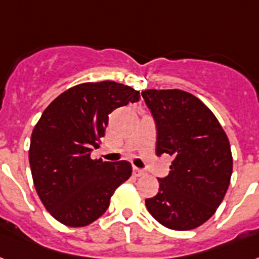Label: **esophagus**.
Returning a JSON list of instances; mask_svg holds the SVG:
<instances>
[{"mask_svg":"<svg viewBox=\"0 0 259 259\" xmlns=\"http://www.w3.org/2000/svg\"><path fill=\"white\" fill-rule=\"evenodd\" d=\"M134 173H135V176H142L143 170L142 169H139V168H136V166H134Z\"/></svg>","mask_w":259,"mask_h":259,"instance_id":"esophagus-1","label":"esophagus"}]
</instances>
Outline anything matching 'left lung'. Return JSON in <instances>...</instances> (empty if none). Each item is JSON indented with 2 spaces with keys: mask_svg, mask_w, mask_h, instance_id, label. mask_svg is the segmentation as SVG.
<instances>
[{
  "mask_svg": "<svg viewBox=\"0 0 259 259\" xmlns=\"http://www.w3.org/2000/svg\"><path fill=\"white\" fill-rule=\"evenodd\" d=\"M142 96L156 123V153L173 157L145 206L168 229H194L214 214L229 188V139L214 114L187 91L145 90Z\"/></svg>",
  "mask_w": 259,
  "mask_h": 259,
  "instance_id": "obj_1",
  "label": "left lung"
}]
</instances>
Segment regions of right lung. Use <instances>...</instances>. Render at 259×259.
Returning <instances> with one entry per match:
<instances>
[{"instance_id": "1", "label": "right lung", "mask_w": 259, "mask_h": 259, "mask_svg": "<svg viewBox=\"0 0 259 259\" xmlns=\"http://www.w3.org/2000/svg\"><path fill=\"white\" fill-rule=\"evenodd\" d=\"M140 93L121 83H82L66 90L44 111L31 134L29 161L45 208L63 225L87 226L103 214L111 196L131 177V164L91 159L117 107Z\"/></svg>"}]
</instances>
